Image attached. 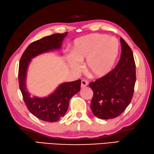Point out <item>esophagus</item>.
<instances>
[{
  "instance_id": "obj_1",
  "label": "esophagus",
  "mask_w": 154,
  "mask_h": 154,
  "mask_svg": "<svg viewBox=\"0 0 154 154\" xmlns=\"http://www.w3.org/2000/svg\"><path fill=\"white\" fill-rule=\"evenodd\" d=\"M88 82L86 80H82L81 82V88H84L88 86Z\"/></svg>"
}]
</instances>
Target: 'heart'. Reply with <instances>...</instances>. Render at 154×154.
I'll list each match as a JSON object with an SVG mask.
<instances>
[{
	"mask_svg": "<svg viewBox=\"0 0 154 154\" xmlns=\"http://www.w3.org/2000/svg\"><path fill=\"white\" fill-rule=\"evenodd\" d=\"M119 43L116 38L94 33L74 40L72 53L65 56L68 65L75 72L82 70L81 62L86 61V70L91 76L100 78L111 71L116 61Z\"/></svg>",
	"mask_w": 154,
	"mask_h": 154,
	"instance_id": "obj_1",
	"label": "heart"
}]
</instances>
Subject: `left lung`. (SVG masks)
Listing matches in <instances>:
<instances>
[{
	"instance_id": "left-lung-1",
	"label": "left lung",
	"mask_w": 154,
	"mask_h": 154,
	"mask_svg": "<svg viewBox=\"0 0 154 154\" xmlns=\"http://www.w3.org/2000/svg\"><path fill=\"white\" fill-rule=\"evenodd\" d=\"M120 59L114 70L89 86L94 96L90 108L97 118L108 120L118 117L132 98L136 83V64L133 52L125 40L120 38Z\"/></svg>"
}]
</instances>
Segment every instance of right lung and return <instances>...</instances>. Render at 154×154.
<instances>
[{
    "instance_id": "obj_1",
    "label": "right lung",
    "mask_w": 154,
    "mask_h": 154,
    "mask_svg": "<svg viewBox=\"0 0 154 154\" xmlns=\"http://www.w3.org/2000/svg\"><path fill=\"white\" fill-rule=\"evenodd\" d=\"M68 32L54 34L33 42L27 47L21 56L18 69V82L23 100L29 110L40 120L57 122L66 113L69 101L80 90L81 80L64 82L46 97L30 96L26 88L27 70L31 60L42 53L60 50Z\"/></svg>"
}]
</instances>
